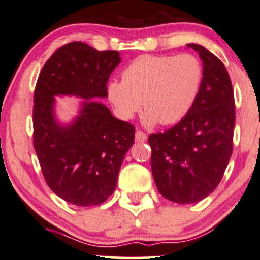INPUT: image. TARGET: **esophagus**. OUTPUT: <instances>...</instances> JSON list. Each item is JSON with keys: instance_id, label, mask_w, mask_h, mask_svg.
I'll list each match as a JSON object with an SVG mask.
<instances>
[{"instance_id": "34e87169", "label": "esophagus", "mask_w": 260, "mask_h": 260, "mask_svg": "<svg viewBox=\"0 0 260 260\" xmlns=\"http://www.w3.org/2000/svg\"><path fill=\"white\" fill-rule=\"evenodd\" d=\"M147 139V136L144 132H141V131L137 129L136 131V140L137 141H146Z\"/></svg>"}]
</instances>
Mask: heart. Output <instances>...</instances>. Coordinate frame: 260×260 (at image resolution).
Instances as JSON below:
<instances>
[{"label": "heart", "mask_w": 260, "mask_h": 260, "mask_svg": "<svg viewBox=\"0 0 260 260\" xmlns=\"http://www.w3.org/2000/svg\"><path fill=\"white\" fill-rule=\"evenodd\" d=\"M202 81L203 67L193 55H143L123 71L122 81L108 85V97L120 119L133 117L143 103L146 126H168L188 114Z\"/></svg>", "instance_id": "heart-1"}]
</instances>
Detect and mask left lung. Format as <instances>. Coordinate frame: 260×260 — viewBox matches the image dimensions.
<instances>
[{
	"instance_id": "8db88e82",
	"label": "left lung",
	"mask_w": 260,
	"mask_h": 260,
	"mask_svg": "<svg viewBox=\"0 0 260 260\" xmlns=\"http://www.w3.org/2000/svg\"><path fill=\"white\" fill-rule=\"evenodd\" d=\"M187 47L203 61L198 97L179 123L149 137L157 188L177 204L200 202L218 186L233 152L235 126L234 93L224 64L202 45Z\"/></svg>"
}]
</instances>
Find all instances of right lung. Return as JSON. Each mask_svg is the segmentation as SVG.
I'll return each mask as SVG.
<instances>
[{
  "label": "right lung",
  "mask_w": 260,
  "mask_h": 260,
  "mask_svg": "<svg viewBox=\"0 0 260 260\" xmlns=\"http://www.w3.org/2000/svg\"><path fill=\"white\" fill-rule=\"evenodd\" d=\"M121 62L117 51H98L72 42L45 62L35 90L34 146L45 181L55 194L77 206L100 205L113 194L134 127L117 120L94 98L108 97L107 83ZM57 95L83 100L78 117L61 124Z\"/></svg>",
  "instance_id": "right-lung-1"
}]
</instances>
